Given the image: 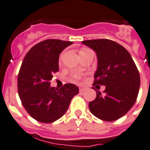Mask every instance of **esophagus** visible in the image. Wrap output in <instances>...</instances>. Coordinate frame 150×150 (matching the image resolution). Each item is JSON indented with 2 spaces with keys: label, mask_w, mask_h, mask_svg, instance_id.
<instances>
[{
  "label": "esophagus",
  "mask_w": 150,
  "mask_h": 150,
  "mask_svg": "<svg viewBox=\"0 0 150 150\" xmlns=\"http://www.w3.org/2000/svg\"><path fill=\"white\" fill-rule=\"evenodd\" d=\"M86 90V88H79V92H85Z\"/></svg>",
  "instance_id": "34e87169"
}]
</instances>
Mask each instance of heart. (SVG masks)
<instances>
[{"label": "heart", "mask_w": 150, "mask_h": 150, "mask_svg": "<svg viewBox=\"0 0 150 150\" xmlns=\"http://www.w3.org/2000/svg\"><path fill=\"white\" fill-rule=\"evenodd\" d=\"M72 79L74 81H79V78L78 77V76H74Z\"/></svg>", "instance_id": "heart-1"}]
</instances>
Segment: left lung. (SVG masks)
<instances>
[{"instance_id": "8db88e82", "label": "left lung", "mask_w": 150, "mask_h": 150, "mask_svg": "<svg viewBox=\"0 0 150 150\" xmlns=\"http://www.w3.org/2000/svg\"><path fill=\"white\" fill-rule=\"evenodd\" d=\"M81 42L97 55L93 86H105L103 93L96 92V98L89 103L90 112L104 121L117 120L136 103L140 86L137 67L127 50L115 41L96 39Z\"/></svg>"}]
</instances>
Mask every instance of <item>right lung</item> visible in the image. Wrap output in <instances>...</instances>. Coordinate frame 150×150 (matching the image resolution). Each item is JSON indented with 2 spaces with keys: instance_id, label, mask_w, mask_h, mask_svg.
<instances>
[{
  "instance_id": "obj_1",
  "label": "right lung",
  "mask_w": 150,
  "mask_h": 150,
  "mask_svg": "<svg viewBox=\"0 0 150 150\" xmlns=\"http://www.w3.org/2000/svg\"><path fill=\"white\" fill-rule=\"evenodd\" d=\"M72 43L45 40L33 46L23 60L18 73V95L29 115L40 122L51 123L60 119L79 93L74 84H65L59 89L50 86L52 75L59 70V55Z\"/></svg>"
}]
</instances>
